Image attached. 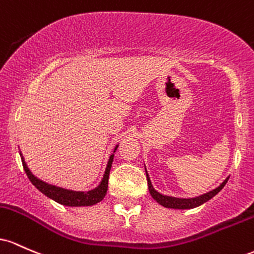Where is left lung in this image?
<instances>
[{
  "mask_svg": "<svg viewBox=\"0 0 254 254\" xmlns=\"http://www.w3.org/2000/svg\"><path fill=\"white\" fill-rule=\"evenodd\" d=\"M145 172H146V179H147V186H149L150 194L152 195V198L157 201L158 204H161L162 206L169 207V209H179V210H186V209H193V207L199 206V205L206 203L207 200L213 198L217 193L226 186L227 181L229 180V176L219 185L218 187H216L215 190H210V192L204 193V194L194 196V198H176V196H170V195H164L162 193H159L153 189L152 184H151L150 176L147 174L146 168H145Z\"/></svg>",
  "mask_w": 254,
  "mask_h": 254,
  "instance_id": "1",
  "label": "left lung"
}]
</instances>
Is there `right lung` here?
<instances>
[{"label": "right lung", "instance_id": "right-lung-1", "mask_svg": "<svg viewBox=\"0 0 254 254\" xmlns=\"http://www.w3.org/2000/svg\"><path fill=\"white\" fill-rule=\"evenodd\" d=\"M118 147L119 145H116L113 153L110 155L109 159H108L105 172L103 174V178H102L101 182H99V185L93 190H72L62 189V187L55 186V185H50L48 184V182L41 180V179L37 178L36 175H33L32 172L28 169L21 151H19V152L27 178L30 179L31 182H32L33 186H35L38 190H41L43 194L47 195L48 198L53 199V200H55L56 203L65 205V206H91V205H95L103 200L105 194H107L108 180H109L110 169H112V164L114 161V153L118 150Z\"/></svg>", "mask_w": 254, "mask_h": 254}]
</instances>
